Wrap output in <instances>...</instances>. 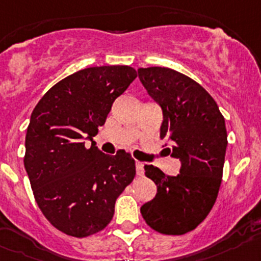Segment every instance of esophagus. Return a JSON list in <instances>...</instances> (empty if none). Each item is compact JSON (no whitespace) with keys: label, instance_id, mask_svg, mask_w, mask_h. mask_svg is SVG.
Masks as SVG:
<instances>
[{"label":"esophagus","instance_id":"obj_1","mask_svg":"<svg viewBox=\"0 0 261 261\" xmlns=\"http://www.w3.org/2000/svg\"><path fill=\"white\" fill-rule=\"evenodd\" d=\"M136 172H137L138 176H142L143 174V163H141V162H136Z\"/></svg>","mask_w":261,"mask_h":261}]
</instances>
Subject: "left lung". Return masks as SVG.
Wrapping results in <instances>:
<instances>
[{"label":"left lung","mask_w":261,"mask_h":261,"mask_svg":"<svg viewBox=\"0 0 261 261\" xmlns=\"http://www.w3.org/2000/svg\"><path fill=\"white\" fill-rule=\"evenodd\" d=\"M138 77L163 112L164 146L171 145V156L181 162L177 176L145 166L158 191L141 214L154 230L180 236L197 228L216 202L228 146L225 119L208 92L184 73L147 67L138 68Z\"/></svg>","instance_id":"left-lung-1"}]
</instances>
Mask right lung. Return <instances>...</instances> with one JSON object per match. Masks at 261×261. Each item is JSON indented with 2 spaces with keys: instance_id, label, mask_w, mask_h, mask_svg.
I'll use <instances>...</instances> for the list:
<instances>
[{
  "instance_id": "right-lung-1",
  "label": "right lung",
  "mask_w": 261,
  "mask_h": 261,
  "mask_svg": "<svg viewBox=\"0 0 261 261\" xmlns=\"http://www.w3.org/2000/svg\"><path fill=\"white\" fill-rule=\"evenodd\" d=\"M136 77L129 66L80 70L50 88L31 115L24 156L31 188L50 224L68 236L106 228L116 198L135 178L130 155L103 154L93 137Z\"/></svg>"
}]
</instances>
